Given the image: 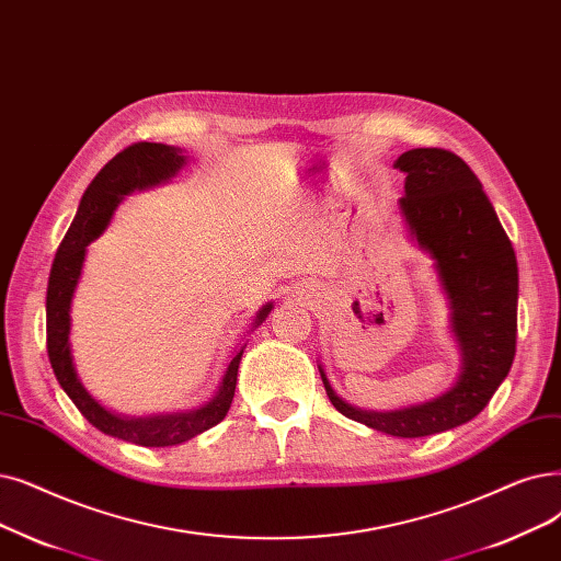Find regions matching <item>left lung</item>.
<instances>
[{
  "label": "left lung",
  "instance_id": "obj_1",
  "mask_svg": "<svg viewBox=\"0 0 561 561\" xmlns=\"http://www.w3.org/2000/svg\"><path fill=\"white\" fill-rule=\"evenodd\" d=\"M394 167L405 174L399 204L410 233L435 259L447 290L460 378L428 403L367 412L341 401L319 371L341 415L397 437H424L477 417L506 378L518 334V263L479 179L456 153L412 149Z\"/></svg>",
  "mask_w": 561,
  "mask_h": 561
}]
</instances>
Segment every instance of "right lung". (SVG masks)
Instances as JSON below:
<instances>
[{"instance_id": "obj_1", "label": "right lung", "mask_w": 561, "mask_h": 561, "mask_svg": "<svg viewBox=\"0 0 561 561\" xmlns=\"http://www.w3.org/2000/svg\"><path fill=\"white\" fill-rule=\"evenodd\" d=\"M183 160L185 158L179 156V151L172 149V146L153 141H137L130 144L128 149L116 153L87 187L76 220H72L70 229L66 231L57 256L53 261L50 279H47V357H50L53 371L59 385L64 387V392L70 397V401L76 403V408L89 420V424H93L107 435L118 437V440H126L139 447L181 445L190 440V437L220 424L227 417L233 401L242 351L231 359L220 392H217L215 399L204 408L183 412V415H160L149 420L116 417L89 397L76 374V367H72L68 344L70 300L72 290H76L80 279L87 245L93 238H99L103 233L116 204L124 199V194L174 176L183 167ZM271 309L273 305H265L259 311L256 325L265 321V316Z\"/></svg>"}]
</instances>
